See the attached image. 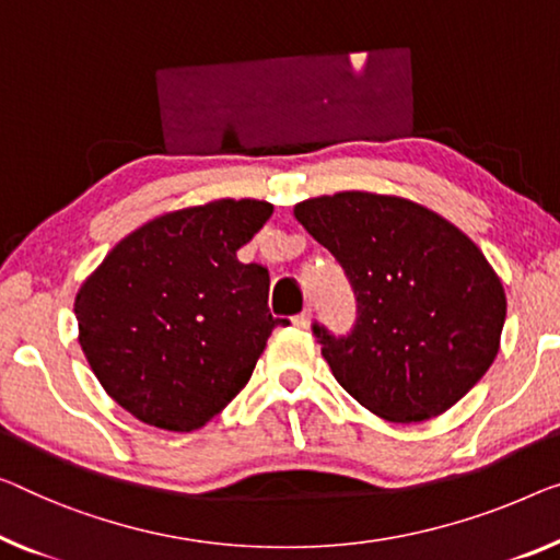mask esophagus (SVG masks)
Masks as SVG:
<instances>
[{
  "label": "esophagus",
  "instance_id": "34e87169",
  "mask_svg": "<svg viewBox=\"0 0 560 560\" xmlns=\"http://www.w3.org/2000/svg\"><path fill=\"white\" fill-rule=\"evenodd\" d=\"M308 322H312V308H304L302 314L294 316V327H299V329H306Z\"/></svg>",
  "mask_w": 560,
  "mask_h": 560
}]
</instances>
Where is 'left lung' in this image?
<instances>
[{
    "mask_svg": "<svg viewBox=\"0 0 560 560\" xmlns=\"http://www.w3.org/2000/svg\"><path fill=\"white\" fill-rule=\"evenodd\" d=\"M296 221L337 258L357 299L352 331L312 324L331 374L366 410L422 422L450 410L493 364L505 291L460 229L395 196L308 198Z\"/></svg>",
    "mask_w": 560,
    "mask_h": 560,
    "instance_id": "1",
    "label": "left lung"
}]
</instances>
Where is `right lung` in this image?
Masks as SVG:
<instances>
[{"label":"right lung","instance_id":"obj_1","mask_svg":"<svg viewBox=\"0 0 560 560\" xmlns=\"http://www.w3.org/2000/svg\"><path fill=\"white\" fill-rule=\"evenodd\" d=\"M266 200L183 208L125 236L74 299L100 385L140 422L190 432L246 382L273 327L269 269L236 252L269 221Z\"/></svg>","mask_w":560,"mask_h":560}]
</instances>
